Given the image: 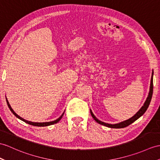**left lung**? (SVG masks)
<instances>
[{
    "label": "left lung",
    "mask_w": 160,
    "mask_h": 160,
    "mask_svg": "<svg viewBox=\"0 0 160 160\" xmlns=\"http://www.w3.org/2000/svg\"><path fill=\"white\" fill-rule=\"evenodd\" d=\"M153 72H152V75H151V83H150V88H149V94H148L147 98L145 100V103H144L143 106L141 108H140V110L137 112H136V113L133 117H132L131 118L123 121V122L118 123H115V124L107 123H104L103 122H101V121H100L98 119H97L95 117V115H93L92 110L90 109V113L92 116V118H93V119H94L96 122L97 123H98L99 124H101V125H103L104 126H107L108 128H123L128 126L129 125H130L131 123L134 122L136 120H137L139 118H141V117L144 113H145V112L147 111V109L148 108V107H149V104L151 102V98H152V95H153Z\"/></svg>",
    "instance_id": "1"
}]
</instances>
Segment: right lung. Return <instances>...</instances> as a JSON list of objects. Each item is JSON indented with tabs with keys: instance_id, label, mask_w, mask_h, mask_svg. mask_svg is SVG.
<instances>
[{
	"instance_id": "obj_1",
	"label": "right lung",
	"mask_w": 160,
	"mask_h": 160,
	"mask_svg": "<svg viewBox=\"0 0 160 160\" xmlns=\"http://www.w3.org/2000/svg\"><path fill=\"white\" fill-rule=\"evenodd\" d=\"M6 100H7V105H8V107H9V109L11 110V111L13 112V114L16 117V118H18V119H19L20 120H22V121H23V122H26V123H28V124H30V125H32V126H38V127H43V126H51V125H53V124H55V123H57L58 122H59V121L62 119V116L64 115V112L63 113H62L61 115H60V117L59 118H58L57 119H56V120H54V121H52V122H41V123H39V122H30V121H28V120H26V119H23L22 118H21L20 116H19L16 112H15L13 110V108H11V105L9 104V101H8V100H7V97H6Z\"/></svg>"
}]
</instances>
